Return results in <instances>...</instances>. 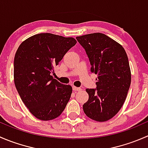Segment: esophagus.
Listing matches in <instances>:
<instances>
[{
    "mask_svg": "<svg viewBox=\"0 0 148 148\" xmlns=\"http://www.w3.org/2000/svg\"><path fill=\"white\" fill-rule=\"evenodd\" d=\"M72 89H73V90H74V91H78V92H79V91H81L82 90L81 88L77 87V86H73Z\"/></svg>",
    "mask_w": 148,
    "mask_h": 148,
    "instance_id": "34e87169",
    "label": "esophagus"
}]
</instances>
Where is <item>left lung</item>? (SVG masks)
<instances>
[{
	"instance_id": "left-lung-1",
	"label": "left lung",
	"mask_w": 148,
	"mask_h": 148,
	"mask_svg": "<svg viewBox=\"0 0 148 148\" xmlns=\"http://www.w3.org/2000/svg\"><path fill=\"white\" fill-rule=\"evenodd\" d=\"M91 64V72L97 74V89H86L89 99L83 105L92 120L105 122L123 105L131 84V71L126 51L119 43L101 33L76 37Z\"/></svg>"
}]
</instances>
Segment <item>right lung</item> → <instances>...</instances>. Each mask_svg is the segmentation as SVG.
<instances>
[{
	"instance_id": "add662e5",
	"label": "right lung",
	"mask_w": 148,
	"mask_h": 148,
	"mask_svg": "<svg viewBox=\"0 0 148 148\" xmlns=\"http://www.w3.org/2000/svg\"><path fill=\"white\" fill-rule=\"evenodd\" d=\"M77 43L72 37L45 33L23 41L14 58V83L30 112L41 120H51L64 110L72 87L53 78L55 66Z\"/></svg>"
}]
</instances>
